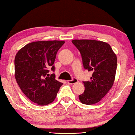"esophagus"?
Masks as SVG:
<instances>
[{
	"mask_svg": "<svg viewBox=\"0 0 135 135\" xmlns=\"http://www.w3.org/2000/svg\"><path fill=\"white\" fill-rule=\"evenodd\" d=\"M77 82H78V80H77L76 78H75V77H74V78H73L72 80H68L67 83L69 84H74L76 83H77Z\"/></svg>",
	"mask_w": 135,
	"mask_h": 135,
	"instance_id": "obj_1",
	"label": "esophagus"
}]
</instances>
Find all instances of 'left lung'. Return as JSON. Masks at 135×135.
Listing matches in <instances>:
<instances>
[{
	"label": "left lung",
	"instance_id": "obj_1",
	"mask_svg": "<svg viewBox=\"0 0 135 135\" xmlns=\"http://www.w3.org/2000/svg\"><path fill=\"white\" fill-rule=\"evenodd\" d=\"M79 51L84 69L93 72L89 81H83L85 90L79 95L83 104L99 102L109 91L115 79L117 56L107 43L94 40H73Z\"/></svg>",
	"mask_w": 135,
	"mask_h": 135
}]
</instances>
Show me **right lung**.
Masks as SVG:
<instances>
[{
    "label": "right lung",
    "mask_w": 135,
    "mask_h": 135,
    "mask_svg": "<svg viewBox=\"0 0 135 135\" xmlns=\"http://www.w3.org/2000/svg\"><path fill=\"white\" fill-rule=\"evenodd\" d=\"M63 41L29 43L17 52L15 59V78L25 95L33 103L47 105L55 100L63 83L55 79L54 63Z\"/></svg>",
    "instance_id": "add662e5"
}]
</instances>
